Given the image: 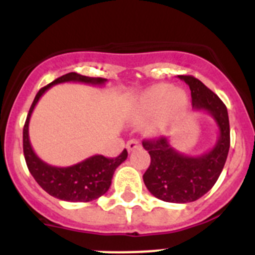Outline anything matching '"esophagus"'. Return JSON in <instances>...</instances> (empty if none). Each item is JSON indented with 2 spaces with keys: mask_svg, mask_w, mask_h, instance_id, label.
I'll return each mask as SVG.
<instances>
[{
  "mask_svg": "<svg viewBox=\"0 0 255 255\" xmlns=\"http://www.w3.org/2000/svg\"><path fill=\"white\" fill-rule=\"evenodd\" d=\"M126 147H127V150L129 151V152H132V151H134V150H137V148L141 147V143H139L137 139H129V141L127 142V146H126Z\"/></svg>",
  "mask_w": 255,
  "mask_h": 255,
  "instance_id": "obj_1",
  "label": "esophagus"
}]
</instances>
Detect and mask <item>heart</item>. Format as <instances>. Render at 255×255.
Segmentation results:
<instances>
[{"label":"heart","instance_id":"1","mask_svg":"<svg viewBox=\"0 0 255 255\" xmlns=\"http://www.w3.org/2000/svg\"><path fill=\"white\" fill-rule=\"evenodd\" d=\"M188 107L189 99L184 91L173 89L171 85H155L136 100L132 109V119L134 122H142L161 111L160 123L165 126L182 117Z\"/></svg>","mask_w":255,"mask_h":255}]
</instances>
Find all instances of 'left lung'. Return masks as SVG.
<instances>
[{"mask_svg":"<svg viewBox=\"0 0 255 255\" xmlns=\"http://www.w3.org/2000/svg\"><path fill=\"white\" fill-rule=\"evenodd\" d=\"M189 86L192 107L207 112L219 127V138L207 152L198 156L180 153L166 137L144 139L142 146L151 156L143 174L146 188L156 198L171 203H188L205 196L217 182L230 148V125L226 105L216 94L193 76H178Z\"/></svg>","mask_w":255,"mask_h":255,"instance_id":"left-lung-1","label":"left lung"}]
</instances>
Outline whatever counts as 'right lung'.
Returning <instances> with one entry per match:
<instances>
[{
    "label": "right lung",
    "mask_w": 255,
    "mask_h": 255,
    "mask_svg": "<svg viewBox=\"0 0 255 255\" xmlns=\"http://www.w3.org/2000/svg\"><path fill=\"white\" fill-rule=\"evenodd\" d=\"M63 82H82L90 85H104L107 79L102 77L82 76L76 72L66 73L58 77L53 82L44 86L38 91L35 99L30 107V111L26 117L24 130H22V147L26 161L27 169L40 187L48 194L54 198L67 202H90L105 194L112 184V178L117 167L126 161L128 152H123L118 157L108 159L103 155H94L79 164L66 167H58L49 165L38 157L31 147L29 139V122L36 103L42 98L43 94L53 85Z\"/></svg>",
    "instance_id": "1"
}]
</instances>
